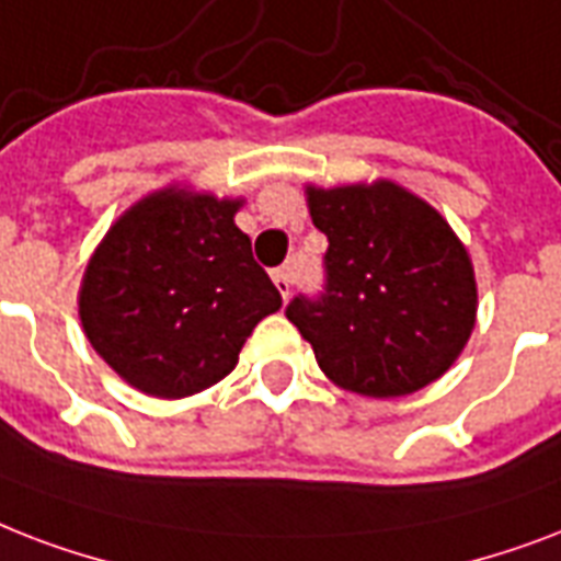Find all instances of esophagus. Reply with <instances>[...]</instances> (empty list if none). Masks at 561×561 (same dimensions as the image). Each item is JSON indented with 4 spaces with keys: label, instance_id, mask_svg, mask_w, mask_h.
I'll return each instance as SVG.
<instances>
[{
    "label": "esophagus",
    "instance_id": "1",
    "mask_svg": "<svg viewBox=\"0 0 561 561\" xmlns=\"http://www.w3.org/2000/svg\"><path fill=\"white\" fill-rule=\"evenodd\" d=\"M272 280H275L277 286V293L284 295V298H289V293H293V284H295V277H293V268L289 266H280L272 272Z\"/></svg>",
    "mask_w": 561,
    "mask_h": 561
}]
</instances>
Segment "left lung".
Listing matches in <instances>:
<instances>
[{"label":"left lung","instance_id":"left-lung-1","mask_svg":"<svg viewBox=\"0 0 561 561\" xmlns=\"http://www.w3.org/2000/svg\"><path fill=\"white\" fill-rule=\"evenodd\" d=\"M307 204L328 237L324 293L293 298L286 319L321 371L368 398L438 380L477 321L474 266L442 213L392 181L307 186Z\"/></svg>","mask_w":561,"mask_h":561}]
</instances>
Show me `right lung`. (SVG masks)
Instances as JSON below:
<instances>
[{"mask_svg": "<svg viewBox=\"0 0 561 561\" xmlns=\"http://www.w3.org/2000/svg\"><path fill=\"white\" fill-rule=\"evenodd\" d=\"M240 198L167 186L104 233L87 263L78 316L125 383L186 398L231 375L280 293L233 225Z\"/></svg>", "mask_w": 561, "mask_h": 561, "instance_id": "obj_1", "label": "right lung"}]
</instances>
